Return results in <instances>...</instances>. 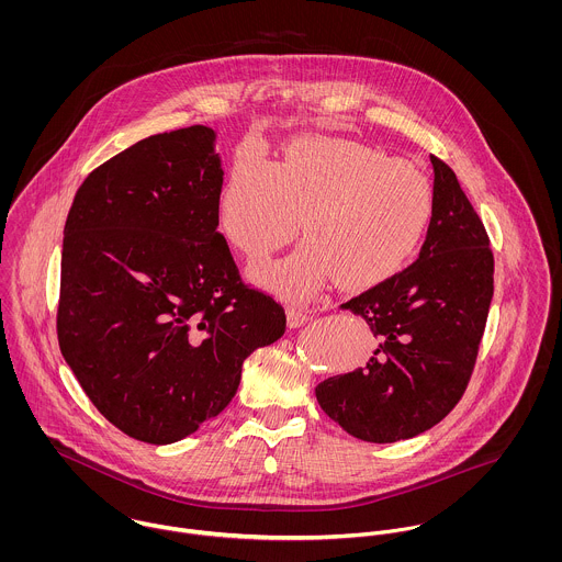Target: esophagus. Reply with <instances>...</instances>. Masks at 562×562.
<instances>
[{
    "mask_svg": "<svg viewBox=\"0 0 562 562\" xmlns=\"http://www.w3.org/2000/svg\"><path fill=\"white\" fill-rule=\"evenodd\" d=\"M307 321H310V312L307 310L296 307V305L288 307V324H290V328H299V326H303Z\"/></svg>",
    "mask_w": 562,
    "mask_h": 562,
    "instance_id": "1",
    "label": "esophagus"
}]
</instances>
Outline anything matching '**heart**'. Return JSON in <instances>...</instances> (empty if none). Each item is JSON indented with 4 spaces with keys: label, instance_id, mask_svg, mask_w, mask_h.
Listing matches in <instances>:
<instances>
[{
    "label": "heart",
    "instance_id": "b5f03b06",
    "mask_svg": "<svg viewBox=\"0 0 562 562\" xmlns=\"http://www.w3.org/2000/svg\"><path fill=\"white\" fill-rule=\"evenodd\" d=\"M435 212L428 177L383 149L324 134L294 136L274 166L241 151L221 192V227L248 257L292 240L294 252L257 261L252 279L290 299L314 296L330 277L370 288L411 259Z\"/></svg>",
    "mask_w": 562,
    "mask_h": 562
}]
</instances>
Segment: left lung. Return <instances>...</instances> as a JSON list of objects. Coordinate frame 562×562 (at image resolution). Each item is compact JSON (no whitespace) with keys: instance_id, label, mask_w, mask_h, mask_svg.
I'll use <instances>...</instances> for the list:
<instances>
[{"instance_id":"obj_1","label":"left lung","mask_w":562,"mask_h":562,"mask_svg":"<svg viewBox=\"0 0 562 562\" xmlns=\"http://www.w3.org/2000/svg\"><path fill=\"white\" fill-rule=\"evenodd\" d=\"M435 212L415 263L339 305L379 339L363 368L316 387L322 411L370 443L439 424L472 376L488 305L493 252L454 170L430 156Z\"/></svg>"}]
</instances>
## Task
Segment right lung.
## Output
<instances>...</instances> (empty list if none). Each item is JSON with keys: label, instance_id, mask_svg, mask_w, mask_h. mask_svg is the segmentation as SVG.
Listing matches in <instances>:
<instances>
[{"label": "right lung", "instance_id": "right-lung-1", "mask_svg": "<svg viewBox=\"0 0 562 562\" xmlns=\"http://www.w3.org/2000/svg\"><path fill=\"white\" fill-rule=\"evenodd\" d=\"M205 125L94 168L65 225L58 341L99 413L166 446L216 417L285 312L244 288L218 227L223 160Z\"/></svg>", "mask_w": 562, "mask_h": 562}]
</instances>
